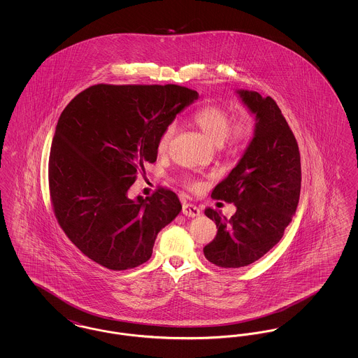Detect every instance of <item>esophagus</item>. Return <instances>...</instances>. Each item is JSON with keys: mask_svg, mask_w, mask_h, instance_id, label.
I'll list each match as a JSON object with an SVG mask.
<instances>
[{"mask_svg": "<svg viewBox=\"0 0 358 358\" xmlns=\"http://www.w3.org/2000/svg\"><path fill=\"white\" fill-rule=\"evenodd\" d=\"M182 213L187 217H194V216H200V208L197 205L185 203L182 205Z\"/></svg>", "mask_w": 358, "mask_h": 358, "instance_id": "1", "label": "esophagus"}]
</instances>
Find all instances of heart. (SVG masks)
<instances>
[{"instance_id": "1", "label": "heart", "mask_w": 358, "mask_h": 358, "mask_svg": "<svg viewBox=\"0 0 358 358\" xmlns=\"http://www.w3.org/2000/svg\"><path fill=\"white\" fill-rule=\"evenodd\" d=\"M192 122L216 145H225L229 152L240 153L250 145L255 133V120L250 115H240L232 122L231 111L217 103H208L199 107L190 117ZM176 133V124L166 126L157 141V152H168L171 139ZM184 185L190 190H197L201 184L193 177L187 176Z\"/></svg>"}]
</instances>
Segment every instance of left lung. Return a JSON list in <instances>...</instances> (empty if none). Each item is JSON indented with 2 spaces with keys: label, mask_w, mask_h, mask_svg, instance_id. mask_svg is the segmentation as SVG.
I'll return each mask as SVG.
<instances>
[{
  "label": "left lung",
  "mask_w": 358,
  "mask_h": 358,
  "mask_svg": "<svg viewBox=\"0 0 358 358\" xmlns=\"http://www.w3.org/2000/svg\"><path fill=\"white\" fill-rule=\"evenodd\" d=\"M256 115L255 134L238 165L212 192V199L236 205L231 219L217 209L205 215L217 234L204 255L222 268H240L266 255L292 220L301 193V154L296 139L271 96L238 91Z\"/></svg>",
  "instance_id": "obj_1"
}]
</instances>
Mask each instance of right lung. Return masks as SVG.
<instances>
[{
  "label": "right lung",
  "instance_id": "1",
  "mask_svg": "<svg viewBox=\"0 0 358 358\" xmlns=\"http://www.w3.org/2000/svg\"><path fill=\"white\" fill-rule=\"evenodd\" d=\"M199 98L177 85H95L63 110L52 141L48 182L53 213L69 240L113 271L134 268L153 254L158 232L182 209L158 187L127 197L157 141L176 115Z\"/></svg>",
  "mask_w": 358,
  "mask_h": 358
}]
</instances>
